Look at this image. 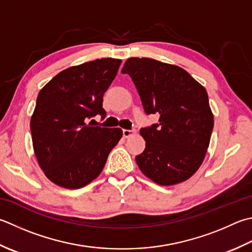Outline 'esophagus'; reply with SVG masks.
Listing matches in <instances>:
<instances>
[{
  "mask_svg": "<svg viewBox=\"0 0 252 252\" xmlns=\"http://www.w3.org/2000/svg\"><path fill=\"white\" fill-rule=\"evenodd\" d=\"M122 133H123V136L125 137H129V136H131L133 133H134V131H131V130H123L122 131Z\"/></svg>",
  "mask_w": 252,
  "mask_h": 252,
  "instance_id": "obj_1",
  "label": "esophagus"
}]
</instances>
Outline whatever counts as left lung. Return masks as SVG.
I'll return each instance as SVG.
<instances>
[{
    "label": "left lung",
    "instance_id": "1",
    "mask_svg": "<svg viewBox=\"0 0 252 252\" xmlns=\"http://www.w3.org/2000/svg\"><path fill=\"white\" fill-rule=\"evenodd\" d=\"M129 74L147 115L158 122L140 130L145 150L135 157L147 178L174 186L200 168L210 145L214 117L205 88L180 66L150 58H130Z\"/></svg>",
    "mask_w": 252,
    "mask_h": 252
}]
</instances>
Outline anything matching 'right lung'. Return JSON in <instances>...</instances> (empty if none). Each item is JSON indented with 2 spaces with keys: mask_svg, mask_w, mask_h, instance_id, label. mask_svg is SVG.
I'll use <instances>...</instances> for the list:
<instances>
[{
  "mask_svg": "<svg viewBox=\"0 0 252 252\" xmlns=\"http://www.w3.org/2000/svg\"><path fill=\"white\" fill-rule=\"evenodd\" d=\"M121 60L97 59L57 74L39 92L31 119L34 155L47 178L65 189H80L96 179L122 137L120 127L92 126V117H106L102 97Z\"/></svg>",
  "mask_w": 252,
  "mask_h": 252,
  "instance_id": "right-lung-1",
  "label": "right lung"
}]
</instances>
